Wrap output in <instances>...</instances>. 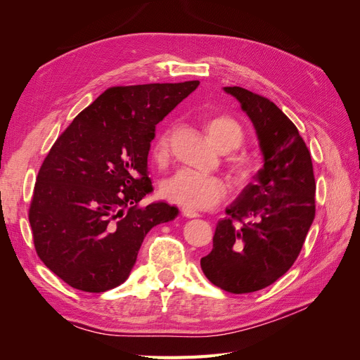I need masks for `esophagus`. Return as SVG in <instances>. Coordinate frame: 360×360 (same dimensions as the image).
I'll return each instance as SVG.
<instances>
[{
    "mask_svg": "<svg viewBox=\"0 0 360 360\" xmlns=\"http://www.w3.org/2000/svg\"><path fill=\"white\" fill-rule=\"evenodd\" d=\"M181 213L184 217H189V219H192V217H200V213L195 212L192 209H186V207H183L181 209Z\"/></svg>",
    "mask_w": 360,
    "mask_h": 360,
    "instance_id": "obj_1",
    "label": "esophagus"
}]
</instances>
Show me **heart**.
I'll use <instances>...</instances> for the list:
<instances>
[{"label": "heart", "mask_w": 360, "mask_h": 360, "mask_svg": "<svg viewBox=\"0 0 360 360\" xmlns=\"http://www.w3.org/2000/svg\"><path fill=\"white\" fill-rule=\"evenodd\" d=\"M205 130L212 143L222 151H231L240 147L245 141V130L236 118L230 115H214L205 122ZM171 130L162 132L153 147L156 162H167L169 156ZM259 162L248 155H237L230 162L233 179L238 184H248L259 172ZM228 193V184L222 177L209 176L192 169H180L172 177L163 181L162 195L171 202L186 209L207 210L222 202Z\"/></svg>", "instance_id": "b5f03b06"}]
</instances>
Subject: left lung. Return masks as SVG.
I'll return each mask as SVG.
<instances>
[{
    "label": "left lung",
    "mask_w": 360,
    "mask_h": 360,
    "mask_svg": "<svg viewBox=\"0 0 360 360\" xmlns=\"http://www.w3.org/2000/svg\"><path fill=\"white\" fill-rule=\"evenodd\" d=\"M224 91L252 122L264 165L226 207L201 269L216 287L243 294L274 284L299 257L315 216V179L307 144L274 102L242 86Z\"/></svg>",
    "instance_id": "left-lung-1"
}]
</instances>
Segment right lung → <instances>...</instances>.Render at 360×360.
Masks as SVG:
<instances>
[{
	"label": "right lung",
	"instance_id": "obj_1",
	"mask_svg": "<svg viewBox=\"0 0 360 360\" xmlns=\"http://www.w3.org/2000/svg\"><path fill=\"white\" fill-rule=\"evenodd\" d=\"M200 81L111 86L75 117L39 169L28 219L36 252L70 287L103 292L127 279L151 228L179 209L139 202L153 191L156 124Z\"/></svg>",
	"mask_w": 360,
	"mask_h": 360
}]
</instances>
